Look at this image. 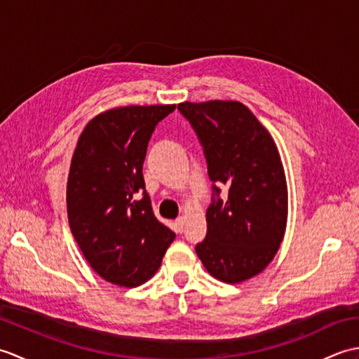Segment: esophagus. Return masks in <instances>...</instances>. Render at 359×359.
Returning a JSON list of instances; mask_svg holds the SVG:
<instances>
[{"instance_id":"esophagus-1","label":"esophagus","mask_w":359,"mask_h":359,"mask_svg":"<svg viewBox=\"0 0 359 359\" xmlns=\"http://www.w3.org/2000/svg\"><path fill=\"white\" fill-rule=\"evenodd\" d=\"M175 226H177L179 231H184V226H185V217L184 216L175 219Z\"/></svg>"}]
</instances>
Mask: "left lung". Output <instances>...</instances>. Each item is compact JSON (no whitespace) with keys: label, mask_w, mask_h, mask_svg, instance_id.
Here are the masks:
<instances>
[{"label":"left lung","mask_w":359,"mask_h":359,"mask_svg":"<svg viewBox=\"0 0 359 359\" xmlns=\"http://www.w3.org/2000/svg\"><path fill=\"white\" fill-rule=\"evenodd\" d=\"M179 111L199 137L211 182L228 188L222 201L212 185L207 238L196 253L212 278L239 284L266 269L285 234L288 191L278 147L241 102H184Z\"/></svg>","instance_id":"8db88e82"}]
</instances>
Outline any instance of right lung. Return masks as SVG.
Returning a JSON list of instances; mask_svg holds the SVG:
<instances>
[{
	"label": "right lung",
	"mask_w": 359,
	"mask_h": 359,
	"mask_svg": "<svg viewBox=\"0 0 359 359\" xmlns=\"http://www.w3.org/2000/svg\"><path fill=\"white\" fill-rule=\"evenodd\" d=\"M175 104L121 106L98 114L74 151L66 203L69 226L93 270L120 287L154 276L175 234L144 191L148 142Z\"/></svg>",
	"instance_id": "right-lung-1"
}]
</instances>
